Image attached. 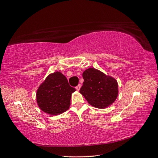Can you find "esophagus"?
<instances>
[{
    "mask_svg": "<svg viewBox=\"0 0 158 158\" xmlns=\"http://www.w3.org/2000/svg\"><path fill=\"white\" fill-rule=\"evenodd\" d=\"M81 87V84H79V85H77V87H75V88H76V89H77V91H79Z\"/></svg>",
    "mask_w": 158,
    "mask_h": 158,
    "instance_id": "esophagus-1",
    "label": "esophagus"
}]
</instances>
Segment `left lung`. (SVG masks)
I'll return each instance as SVG.
<instances>
[{
	"label": "left lung",
	"mask_w": 158,
	"mask_h": 158,
	"mask_svg": "<svg viewBox=\"0 0 158 158\" xmlns=\"http://www.w3.org/2000/svg\"><path fill=\"white\" fill-rule=\"evenodd\" d=\"M83 77L84 82L79 92L90 105L104 109L116 100L118 83L114 79L94 68L85 70Z\"/></svg>",
	"instance_id": "obj_1"
}]
</instances>
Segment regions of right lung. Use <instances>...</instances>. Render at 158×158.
Segmentation results:
<instances>
[{
	"mask_svg": "<svg viewBox=\"0 0 158 158\" xmlns=\"http://www.w3.org/2000/svg\"><path fill=\"white\" fill-rule=\"evenodd\" d=\"M75 91L64 75L55 72L49 75L40 86L36 94L38 105L48 114H61L68 110L71 94Z\"/></svg>",
	"mask_w": 158,
	"mask_h": 158,
	"instance_id": "right-lung-1",
	"label": "right lung"
}]
</instances>
